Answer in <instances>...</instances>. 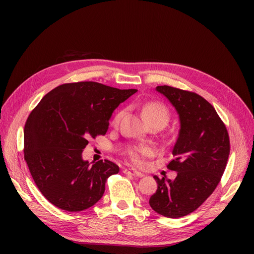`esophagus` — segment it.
I'll list each match as a JSON object with an SVG mask.
<instances>
[{
  "instance_id": "34e87169",
  "label": "esophagus",
  "mask_w": 254,
  "mask_h": 254,
  "mask_svg": "<svg viewBox=\"0 0 254 254\" xmlns=\"http://www.w3.org/2000/svg\"><path fill=\"white\" fill-rule=\"evenodd\" d=\"M124 174H127V175H130V176H133V177H139V178H142V177L144 176L142 173L137 172V171H134V170H124Z\"/></svg>"
}]
</instances>
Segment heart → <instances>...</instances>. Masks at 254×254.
Instances as JSON below:
<instances>
[{
  "label": "heart",
  "instance_id": "heart-1",
  "mask_svg": "<svg viewBox=\"0 0 254 254\" xmlns=\"http://www.w3.org/2000/svg\"><path fill=\"white\" fill-rule=\"evenodd\" d=\"M124 112L120 111L117 114L112 121V124L114 126H117ZM143 115L146 120V122L149 123L152 121H162L166 124V122L168 120V113L167 110L165 109V107L162 106L159 103H148L146 104L143 107ZM151 153V149L148 147H142L136 150H133L131 153H130V159H131L132 163L135 165H142L144 163V157L145 156H149Z\"/></svg>",
  "mask_w": 254,
  "mask_h": 254
}]
</instances>
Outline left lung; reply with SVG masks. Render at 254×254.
<instances>
[{
	"mask_svg": "<svg viewBox=\"0 0 254 254\" xmlns=\"http://www.w3.org/2000/svg\"><path fill=\"white\" fill-rule=\"evenodd\" d=\"M179 117L180 128L167 167L174 180L159 179L149 199L151 209L165 217L178 218L194 212L220 181L230 153L228 131L214 107L193 92L158 86Z\"/></svg>",
	"mask_w": 254,
	"mask_h": 254,
	"instance_id": "8db88e82",
	"label": "left lung"
}]
</instances>
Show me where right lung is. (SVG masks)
Segmentation results:
<instances>
[{
    "label": "right lung",
    "instance_id": "add662e5",
    "mask_svg": "<svg viewBox=\"0 0 254 254\" xmlns=\"http://www.w3.org/2000/svg\"><path fill=\"white\" fill-rule=\"evenodd\" d=\"M137 90L93 81L64 83L45 95L24 128V159L42 195L55 206L79 212L94 205L120 167L109 160L89 162L90 137L106 134L120 104Z\"/></svg>",
    "mask_w": 254,
    "mask_h": 254
}]
</instances>
